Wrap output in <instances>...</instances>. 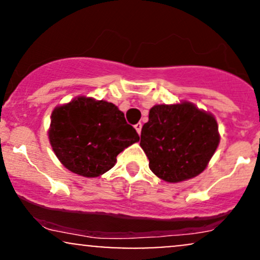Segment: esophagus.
Listing matches in <instances>:
<instances>
[{"mask_svg":"<svg viewBox=\"0 0 260 260\" xmlns=\"http://www.w3.org/2000/svg\"><path fill=\"white\" fill-rule=\"evenodd\" d=\"M134 128H136V131L138 132V134H140V132H142V123L139 122V123H137L136 126H134Z\"/></svg>","mask_w":260,"mask_h":260,"instance_id":"esophagus-1","label":"esophagus"}]
</instances>
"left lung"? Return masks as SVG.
I'll return each instance as SVG.
<instances>
[{
  "label": "left lung",
  "instance_id": "8db88e82",
  "mask_svg": "<svg viewBox=\"0 0 260 260\" xmlns=\"http://www.w3.org/2000/svg\"><path fill=\"white\" fill-rule=\"evenodd\" d=\"M219 143L215 117L189 101L151 107L140 134L149 168L170 183L202 174Z\"/></svg>",
  "mask_w": 260,
  "mask_h": 260
}]
</instances>
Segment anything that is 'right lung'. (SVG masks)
<instances>
[{"mask_svg":"<svg viewBox=\"0 0 260 260\" xmlns=\"http://www.w3.org/2000/svg\"><path fill=\"white\" fill-rule=\"evenodd\" d=\"M49 140L66 169L91 178L112 169L117 155L139 136L112 103L77 96L53 109Z\"/></svg>","mask_w":260,"mask_h":260,"instance_id":"right-lung-1","label":"right lung"}]
</instances>
